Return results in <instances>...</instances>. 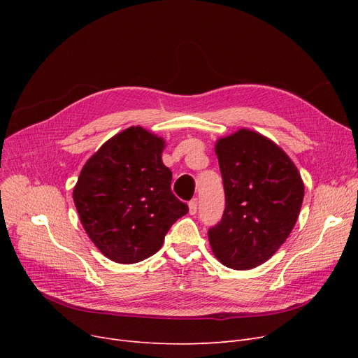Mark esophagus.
<instances>
[{
	"mask_svg": "<svg viewBox=\"0 0 358 358\" xmlns=\"http://www.w3.org/2000/svg\"><path fill=\"white\" fill-rule=\"evenodd\" d=\"M197 206H199V200H197V199H193V200L189 203V212H190V215H196Z\"/></svg>",
	"mask_w": 358,
	"mask_h": 358,
	"instance_id": "34e87169",
	"label": "esophagus"
}]
</instances>
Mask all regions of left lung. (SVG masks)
Masks as SVG:
<instances>
[{
	"label": "left lung",
	"mask_w": 358,
	"mask_h": 358,
	"mask_svg": "<svg viewBox=\"0 0 358 358\" xmlns=\"http://www.w3.org/2000/svg\"><path fill=\"white\" fill-rule=\"evenodd\" d=\"M224 212L208 232L216 258L229 268L250 270L283 245L305 196L302 177L274 142L241 129L216 143Z\"/></svg>",
	"instance_id": "1"
}]
</instances>
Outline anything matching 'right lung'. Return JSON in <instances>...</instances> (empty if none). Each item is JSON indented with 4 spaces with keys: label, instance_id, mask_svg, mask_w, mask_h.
Here are the masks:
<instances>
[{
    "label": "right lung",
    "instance_id": "1",
    "mask_svg": "<svg viewBox=\"0 0 358 358\" xmlns=\"http://www.w3.org/2000/svg\"><path fill=\"white\" fill-rule=\"evenodd\" d=\"M164 141L139 126L108 139L83 166L73 203L90 239L107 258L135 264L159 251L189 212L171 192Z\"/></svg>",
    "mask_w": 358,
    "mask_h": 358
}]
</instances>
